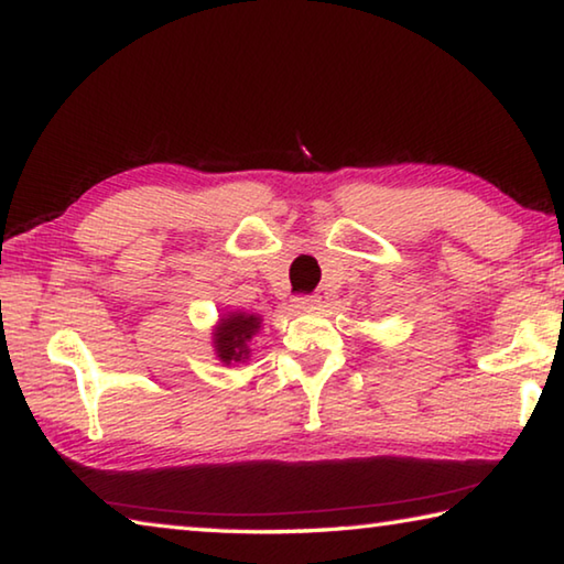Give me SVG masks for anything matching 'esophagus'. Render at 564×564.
<instances>
[{"label": "esophagus", "mask_w": 564, "mask_h": 564, "mask_svg": "<svg viewBox=\"0 0 564 564\" xmlns=\"http://www.w3.org/2000/svg\"><path fill=\"white\" fill-rule=\"evenodd\" d=\"M295 308H313V305L321 303V295L318 293H308V295H299V299H293Z\"/></svg>", "instance_id": "34e87169"}]
</instances>
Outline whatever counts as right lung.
Listing matches in <instances>:
<instances>
[{"instance_id": "obj_1", "label": "right lung", "mask_w": 564, "mask_h": 564, "mask_svg": "<svg viewBox=\"0 0 564 564\" xmlns=\"http://www.w3.org/2000/svg\"><path fill=\"white\" fill-rule=\"evenodd\" d=\"M261 330V316L253 313H226L214 328V348L216 356L226 366L231 362H246L251 356L248 343Z\"/></svg>"}]
</instances>
